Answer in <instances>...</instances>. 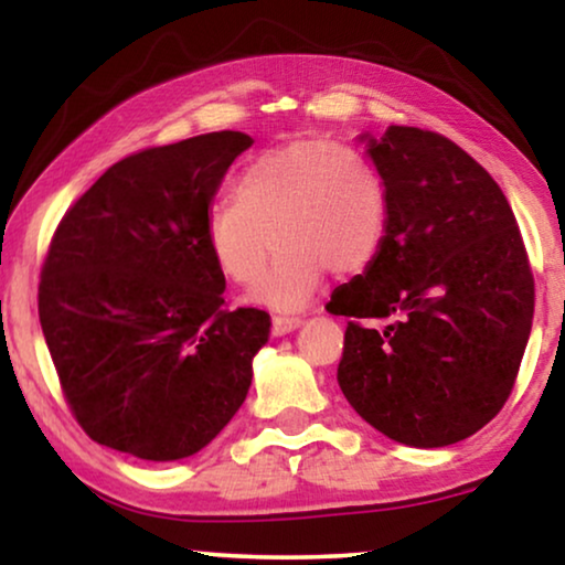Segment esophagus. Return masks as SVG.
Listing matches in <instances>:
<instances>
[{
    "mask_svg": "<svg viewBox=\"0 0 565 565\" xmlns=\"http://www.w3.org/2000/svg\"><path fill=\"white\" fill-rule=\"evenodd\" d=\"M300 319H282V316H275L273 319V337H285L290 331H296L300 327Z\"/></svg>",
    "mask_w": 565,
    "mask_h": 565,
    "instance_id": "34e87169",
    "label": "esophagus"
}]
</instances>
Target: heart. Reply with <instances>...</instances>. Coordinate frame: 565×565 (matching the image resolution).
Masks as SVG:
<instances>
[{
	"instance_id": "heart-1",
	"label": "heart",
	"mask_w": 565,
	"mask_h": 565,
	"mask_svg": "<svg viewBox=\"0 0 565 565\" xmlns=\"http://www.w3.org/2000/svg\"><path fill=\"white\" fill-rule=\"evenodd\" d=\"M236 203L207 207L205 246L231 282L249 285L265 269L273 236L280 257L254 285L252 306L298 313L339 275L373 265L388 234V190L377 169L329 138H296L262 151L236 180Z\"/></svg>"
}]
</instances>
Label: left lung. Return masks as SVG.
Segmentation results:
<instances>
[{"mask_svg":"<svg viewBox=\"0 0 565 565\" xmlns=\"http://www.w3.org/2000/svg\"><path fill=\"white\" fill-rule=\"evenodd\" d=\"M360 141L388 190V234L327 306L354 319L339 388L401 445H455L514 388L535 313L522 234L499 184L450 138L388 126Z\"/></svg>","mask_w":565,"mask_h":565,"instance_id":"left-lung-1","label":"left lung"}]
</instances>
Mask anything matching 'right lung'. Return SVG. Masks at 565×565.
Wrapping results in <instances>:
<instances>
[{"label":"right lung","instance_id":"right-lung-1","mask_svg":"<svg viewBox=\"0 0 565 565\" xmlns=\"http://www.w3.org/2000/svg\"><path fill=\"white\" fill-rule=\"evenodd\" d=\"M254 141L218 130L113 164L58 223L38 313L61 388L95 443L190 458L234 419L269 339L259 308H223L203 231Z\"/></svg>","mask_w":565,"mask_h":565}]
</instances>
